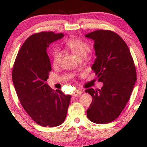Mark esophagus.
<instances>
[{"mask_svg":"<svg viewBox=\"0 0 147 147\" xmlns=\"http://www.w3.org/2000/svg\"><path fill=\"white\" fill-rule=\"evenodd\" d=\"M82 94V91L81 90H76L75 91L73 92L72 96H80Z\"/></svg>","mask_w":147,"mask_h":147,"instance_id":"1","label":"esophagus"}]
</instances>
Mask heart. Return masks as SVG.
<instances>
[{
  "instance_id": "b5f03b06",
  "label": "heart",
  "mask_w": 147,
  "mask_h": 147,
  "mask_svg": "<svg viewBox=\"0 0 147 147\" xmlns=\"http://www.w3.org/2000/svg\"><path fill=\"white\" fill-rule=\"evenodd\" d=\"M65 46L78 58L82 57V56H86L90 50V46L87 43L81 39H77V38L69 39L65 43ZM61 52L55 50L53 52V58H52L53 65H57L61 61Z\"/></svg>"
}]
</instances>
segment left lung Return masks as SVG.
<instances>
[{
  "label": "left lung",
  "instance_id": "8db88e82",
  "mask_svg": "<svg viewBox=\"0 0 147 147\" xmlns=\"http://www.w3.org/2000/svg\"><path fill=\"white\" fill-rule=\"evenodd\" d=\"M86 37L94 41L97 58L92 69L104 84L101 89L85 90L93 98L87 116L94 123H109L120 116L130 99L136 81L135 65L129 48L117 33L101 29Z\"/></svg>",
  "mask_w": 147,
  "mask_h": 147
}]
</instances>
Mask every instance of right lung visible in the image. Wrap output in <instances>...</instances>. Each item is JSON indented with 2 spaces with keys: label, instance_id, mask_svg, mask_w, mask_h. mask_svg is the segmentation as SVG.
Wrapping results in <instances>:
<instances>
[{
  "label": "right lung",
  "instance_id": "1",
  "mask_svg": "<svg viewBox=\"0 0 147 147\" xmlns=\"http://www.w3.org/2000/svg\"><path fill=\"white\" fill-rule=\"evenodd\" d=\"M63 37V33L53 31L31 35L21 46L13 67L12 78L20 103L43 127H55L65 121L71 99L70 95L55 91L46 84L51 71L47 48Z\"/></svg>",
  "mask_w": 147,
  "mask_h": 147
}]
</instances>
